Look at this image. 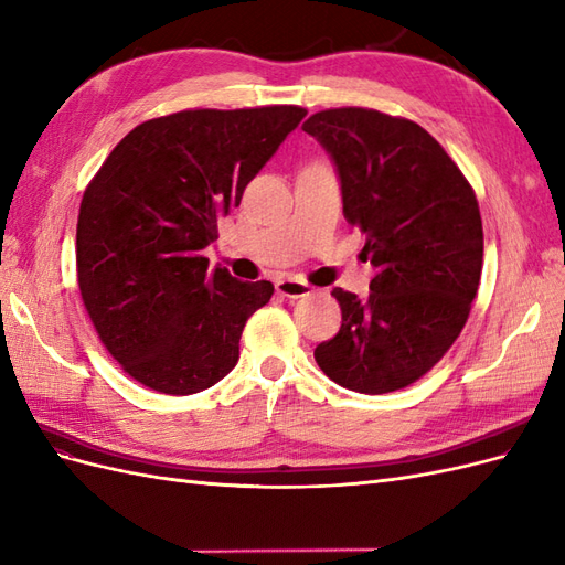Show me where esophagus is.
I'll return each mask as SVG.
<instances>
[{
    "label": "esophagus",
    "instance_id": "esophagus-1",
    "mask_svg": "<svg viewBox=\"0 0 565 565\" xmlns=\"http://www.w3.org/2000/svg\"><path fill=\"white\" fill-rule=\"evenodd\" d=\"M276 292L287 299H299V297L311 295V285L297 278H282L276 282Z\"/></svg>",
    "mask_w": 565,
    "mask_h": 565
}]
</instances>
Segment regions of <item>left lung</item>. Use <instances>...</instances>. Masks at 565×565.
Wrapping results in <instances>:
<instances>
[{
	"label": "left lung",
	"mask_w": 565,
	"mask_h": 565,
	"mask_svg": "<svg viewBox=\"0 0 565 565\" xmlns=\"http://www.w3.org/2000/svg\"><path fill=\"white\" fill-rule=\"evenodd\" d=\"M301 129L330 152L344 216L365 233L377 270L367 299L332 289L341 328L316 347V363L349 391L405 388L448 353L469 318L483 268L476 193L413 119L330 108Z\"/></svg>",
	"instance_id": "8db88e82"
}]
</instances>
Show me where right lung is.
<instances>
[{"label":"right lung","instance_id":"1","mask_svg":"<svg viewBox=\"0 0 565 565\" xmlns=\"http://www.w3.org/2000/svg\"><path fill=\"white\" fill-rule=\"evenodd\" d=\"M306 115L299 106L181 110L119 141L84 191L77 285L98 339L139 384L188 396L241 358L268 280L210 268L218 218Z\"/></svg>","mask_w":565,"mask_h":565}]
</instances>
